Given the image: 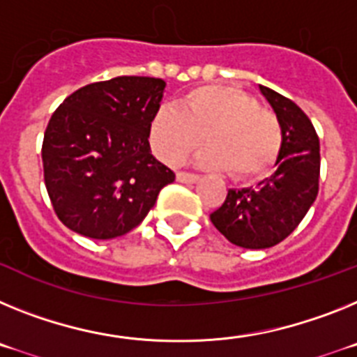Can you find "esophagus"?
Returning a JSON list of instances; mask_svg holds the SVG:
<instances>
[{
    "label": "esophagus",
    "instance_id": "34e87169",
    "mask_svg": "<svg viewBox=\"0 0 357 357\" xmlns=\"http://www.w3.org/2000/svg\"><path fill=\"white\" fill-rule=\"evenodd\" d=\"M178 181L179 183H197L199 176L190 174V172H178Z\"/></svg>",
    "mask_w": 357,
    "mask_h": 357
}]
</instances>
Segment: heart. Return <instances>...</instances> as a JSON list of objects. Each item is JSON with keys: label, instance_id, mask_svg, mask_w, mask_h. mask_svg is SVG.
<instances>
[{"label": "heart", "instance_id": "obj_1", "mask_svg": "<svg viewBox=\"0 0 357 357\" xmlns=\"http://www.w3.org/2000/svg\"><path fill=\"white\" fill-rule=\"evenodd\" d=\"M197 163L228 169L237 179L264 176L278 160L284 132L277 114L234 86H199L185 93L179 109L163 105L149 122V144L167 165H179L201 147Z\"/></svg>", "mask_w": 357, "mask_h": 357}]
</instances>
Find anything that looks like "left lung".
I'll use <instances>...</instances> for the list:
<instances>
[{
    "label": "left lung",
    "mask_w": 357,
    "mask_h": 357,
    "mask_svg": "<svg viewBox=\"0 0 357 357\" xmlns=\"http://www.w3.org/2000/svg\"><path fill=\"white\" fill-rule=\"evenodd\" d=\"M280 120L284 142L275 172L257 188H230L210 221L231 244L266 250L300 225L318 196L320 140L307 114L289 98L259 84Z\"/></svg>",
    "instance_id": "left-lung-1"
}]
</instances>
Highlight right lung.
I'll list each match as a JSON object with an SVG mask.
<instances>
[{
	"mask_svg": "<svg viewBox=\"0 0 357 357\" xmlns=\"http://www.w3.org/2000/svg\"><path fill=\"white\" fill-rule=\"evenodd\" d=\"M165 80L114 77L77 89L52 114L43 142L45 185L71 231L107 241L144 221L176 179L149 145Z\"/></svg>",
	"mask_w": 357,
	"mask_h": 357,
	"instance_id": "obj_1",
	"label": "right lung"
}]
</instances>
